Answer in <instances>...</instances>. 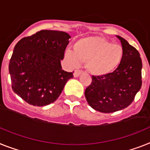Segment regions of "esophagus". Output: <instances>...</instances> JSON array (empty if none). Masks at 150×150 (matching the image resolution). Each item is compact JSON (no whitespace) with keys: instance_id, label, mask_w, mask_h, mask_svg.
Instances as JSON below:
<instances>
[{"instance_id":"34e87169","label":"esophagus","mask_w":150,"mask_h":150,"mask_svg":"<svg viewBox=\"0 0 150 150\" xmlns=\"http://www.w3.org/2000/svg\"><path fill=\"white\" fill-rule=\"evenodd\" d=\"M82 73H83V71L81 70H76L74 73V76H75V77H77V76H80V74H82Z\"/></svg>"}]
</instances>
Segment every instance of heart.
I'll return each mask as SVG.
<instances>
[{
  "label": "heart",
  "mask_w": 150,
  "mask_h": 150,
  "mask_svg": "<svg viewBox=\"0 0 150 150\" xmlns=\"http://www.w3.org/2000/svg\"><path fill=\"white\" fill-rule=\"evenodd\" d=\"M74 52L67 50L65 57L73 66L80 62L86 63V67L90 74L102 76L112 72L118 66L123 55L122 46L112 44L102 37H86L74 44Z\"/></svg>",
  "instance_id": "heart-1"
}]
</instances>
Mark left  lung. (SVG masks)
Masks as SVG:
<instances>
[{
	"mask_svg": "<svg viewBox=\"0 0 150 150\" xmlns=\"http://www.w3.org/2000/svg\"><path fill=\"white\" fill-rule=\"evenodd\" d=\"M123 49L120 64L112 73L92 76L85 90L86 101L101 112H113L132 103L142 86V60L139 51L120 36Z\"/></svg>",
	"mask_w": 150,
	"mask_h": 150,
	"instance_id": "obj_1",
	"label": "left lung"
}]
</instances>
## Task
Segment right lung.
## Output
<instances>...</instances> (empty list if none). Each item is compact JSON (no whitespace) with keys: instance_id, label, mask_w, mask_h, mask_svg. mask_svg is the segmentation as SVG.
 I'll return each instance as SVG.
<instances>
[{"instance_id":"add662e5","label":"right lung","mask_w":150,"mask_h":150,"mask_svg":"<svg viewBox=\"0 0 150 150\" xmlns=\"http://www.w3.org/2000/svg\"><path fill=\"white\" fill-rule=\"evenodd\" d=\"M70 38L66 32L42 30L20 40L9 63L13 92L33 106L54 103L74 77L60 65Z\"/></svg>"}]
</instances>
